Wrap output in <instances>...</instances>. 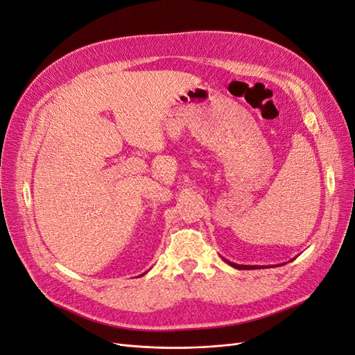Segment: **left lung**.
Listing matches in <instances>:
<instances>
[{
  "label": "left lung",
  "mask_w": 355,
  "mask_h": 355,
  "mask_svg": "<svg viewBox=\"0 0 355 355\" xmlns=\"http://www.w3.org/2000/svg\"><path fill=\"white\" fill-rule=\"evenodd\" d=\"M227 263H230L231 266L237 268V270H261V268H266L265 265H239V263H234V262H230L227 259H223Z\"/></svg>",
  "instance_id": "left-lung-1"
}]
</instances>
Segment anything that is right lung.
Instances as JSON below:
<instances>
[{"instance_id": "obj_1", "label": "right lung", "mask_w": 355, "mask_h": 355, "mask_svg": "<svg viewBox=\"0 0 355 355\" xmlns=\"http://www.w3.org/2000/svg\"><path fill=\"white\" fill-rule=\"evenodd\" d=\"M145 274H146V272H145ZM145 274H142V275H145Z\"/></svg>"}]
</instances>
